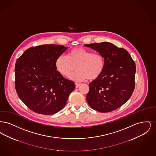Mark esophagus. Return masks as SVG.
<instances>
[{"mask_svg":"<svg viewBox=\"0 0 156 156\" xmlns=\"http://www.w3.org/2000/svg\"><path fill=\"white\" fill-rule=\"evenodd\" d=\"M81 85L80 83H75V87L76 88H78Z\"/></svg>","mask_w":156,"mask_h":156,"instance_id":"esophagus-1","label":"esophagus"}]
</instances>
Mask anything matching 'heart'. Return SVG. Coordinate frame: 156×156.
Masks as SVG:
<instances>
[{
  "mask_svg": "<svg viewBox=\"0 0 156 156\" xmlns=\"http://www.w3.org/2000/svg\"><path fill=\"white\" fill-rule=\"evenodd\" d=\"M76 65V71L70 75L69 78L75 82L95 80L102 74L105 67V60L102 54L83 47L72 49L67 56L61 55L55 61V67L59 74L68 76L71 74L74 65Z\"/></svg>",
  "mask_w": 156,
  "mask_h": 156,
  "instance_id": "b5f03b06",
  "label": "heart"
}]
</instances>
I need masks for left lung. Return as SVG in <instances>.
Here are the masks:
<instances>
[{
	"label": "left lung",
	"instance_id": "1",
	"mask_svg": "<svg viewBox=\"0 0 156 156\" xmlns=\"http://www.w3.org/2000/svg\"><path fill=\"white\" fill-rule=\"evenodd\" d=\"M102 54V74L89 83L87 101L94 110L106 113L120 108L129 100L135 86L136 64L130 54L109 42L85 44Z\"/></svg>",
	"mask_w": 156,
	"mask_h": 156
}]
</instances>
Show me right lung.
I'll use <instances>...</instances> for the list:
<instances>
[{
    "mask_svg": "<svg viewBox=\"0 0 156 156\" xmlns=\"http://www.w3.org/2000/svg\"><path fill=\"white\" fill-rule=\"evenodd\" d=\"M68 47L45 44L26 50L15 65V88L30 110L52 115L64 108L75 88L74 82L63 77L55 67L56 58Z\"/></svg>",
    "mask_w": 156,
    "mask_h": 156,
    "instance_id": "right-lung-1",
    "label": "right lung"
}]
</instances>
